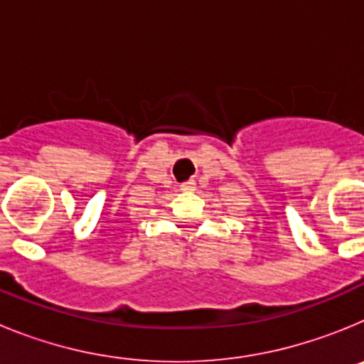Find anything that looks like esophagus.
<instances>
[{
  "mask_svg": "<svg viewBox=\"0 0 364 364\" xmlns=\"http://www.w3.org/2000/svg\"><path fill=\"white\" fill-rule=\"evenodd\" d=\"M180 189L182 191H191V189H195V180H188L184 184H180Z\"/></svg>",
  "mask_w": 364,
  "mask_h": 364,
  "instance_id": "34e87169",
  "label": "esophagus"
}]
</instances>
